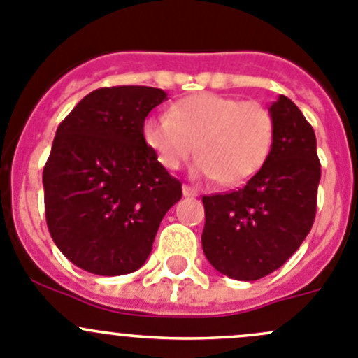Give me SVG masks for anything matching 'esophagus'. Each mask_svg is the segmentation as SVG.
Instances as JSON below:
<instances>
[{
  "instance_id": "esophagus-1",
  "label": "esophagus",
  "mask_w": 358,
  "mask_h": 358,
  "mask_svg": "<svg viewBox=\"0 0 358 358\" xmlns=\"http://www.w3.org/2000/svg\"><path fill=\"white\" fill-rule=\"evenodd\" d=\"M182 190H183V196L185 197H196L197 196V190L190 185H183Z\"/></svg>"
}]
</instances>
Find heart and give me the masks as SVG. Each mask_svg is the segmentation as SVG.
<instances>
[{
    "label": "heart",
    "instance_id": "1",
    "mask_svg": "<svg viewBox=\"0 0 358 358\" xmlns=\"http://www.w3.org/2000/svg\"><path fill=\"white\" fill-rule=\"evenodd\" d=\"M143 140L166 169H180L197 154L194 175L238 187L266 162L275 140V119L259 101L201 92L176 103L171 115L147 117Z\"/></svg>",
    "mask_w": 358,
    "mask_h": 358
}]
</instances>
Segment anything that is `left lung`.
<instances>
[{
	"instance_id": "obj_1",
	"label": "left lung",
	"mask_w": 358,
	"mask_h": 358,
	"mask_svg": "<svg viewBox=\"0 0 358 358\" xmlns=\"http://www.w3.org/2000/svg\"><path fill=\"white\" fill-rule=\"evenodd\" d=\"M275 140L262 168L243 189L204 196L201 241L211 266L229 278L255 282L296 253L317 213V138L287 96L269 106Z\"/></svg>"
}]
</instances>
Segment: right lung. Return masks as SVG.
Listing matches in <instances>:
<instances>
[{"instance_id":"1","label":"right lung","mask_w":358,"mask_h":358,"mask_svg":"<svg viewBox=\"0 0 358 358\" xmlns=\"http://www.w3.org/2000/svg\"><path fill=\"white\" fill-rule=\"evenodd\" d=\"M164 99L155 87H101L59 124L43 168L45 217L57 248L83 271L140 269L182 197V183L143 140L145 119Z\"/></svg>"}]
</instances>
